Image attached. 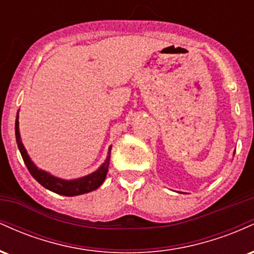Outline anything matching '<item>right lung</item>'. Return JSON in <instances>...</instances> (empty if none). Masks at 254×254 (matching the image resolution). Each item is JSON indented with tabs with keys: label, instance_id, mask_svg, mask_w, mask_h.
Here are the masks:
<instances>
[{
	"label": "right lung",
	"instance_id": "obj_1",
	"mask_svg": "<svg viewBox=\"0 0 254 254\" xmlns=\"http://www.w3.org/2000/svg\"><path fill=\"white\" fill-rule=\"evenodd\" d=\"M15 137H16L17 148H19L22 159H24L26 167H27V170L30 171L32 177H33L34 179L40 184V185L44 186L45 189H48V190L55 192V193L62 194V196H66V197H72V196H78V194L88 193V192L97 190L99 186L104 183L105 178H106L107 171H109L111 148H112V145H110L109 151H107L106 160H105L103 165H101L97 171H94L90 174H87V176L84 177L76 178V179L66 180V179H62V178H58L56 176H52V174L49 173V172L37 167V166L34 165V162L32 161L30 155L27 154V150L25 149L24 144H22L21 136H20L19 112H17L16 119H15Z\"/></svg>",
	"mask_w": 254,
	"mask_h": 254
}]
</instances>
